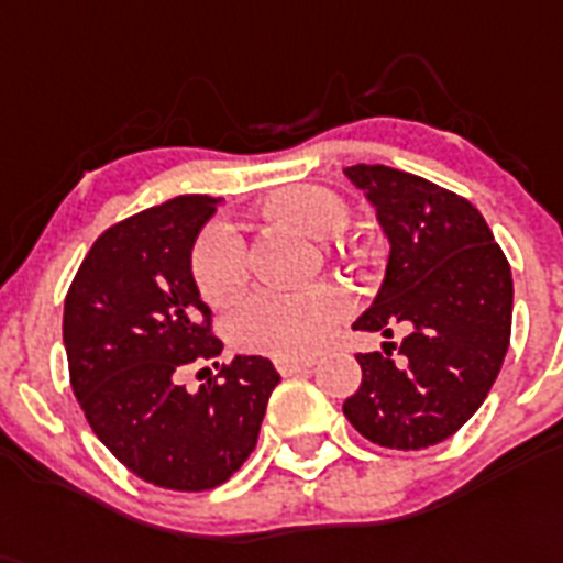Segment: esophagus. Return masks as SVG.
<instances>
[{
  "label": "esophagus",
  "instance_id": "1",
  "mask_svg": "<svg viewBox=\"0 0 563 563\" xmlns=\"http://www.w3.org/2000/svg\"><path fill=\"white\" fill-rule=\"evenodd\" d=\"M274 366L280 375H300V372H309L314 366V357H277Z\"/></svg>",
  "mask_w": 563,
  "mask_h": 563
}]
</instances>
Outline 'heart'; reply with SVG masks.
I'll list each match as a JSON object with an SVG mask.
<instances>
[{
	"label": "heart",
	"mask_w": 563,
	"mask_h": 563,
	"mask_svg": "<svg viewBox=\"0 0 563 563\" xmlns=\"http://www.w3.org/2000/svg\"><path fill=\"white\" fill-rule=\"evenodd\" d=\"M263 217L291 225L309 238H334L349 225V206L338 191L323 186H283L263 200ZM191 277L202 300L223 306L249 283L245 240L229 223L202 225L191 245ZM352 311V295L343 286L320 283L309 289H257L229 309L225 338L234 349L268 357H306L332 338L334 325Z\"/></svg>",
	"instance_id": "b5f03b06"
}]
</instances>
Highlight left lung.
<instances>
[{"instance_id":"obj_1","label":"left lung","mask_w":563,"mask_h":563,"mask_svg":"<svg viewBox=\"0 0 563 563\" xmlns=\"http://www.w3.org/2000/svg\"><path fill=\"white\" fill-rule=\"evenodd\" d=\"M389 238V266L357 332L406 323L404 343L354 354L363 380L343 404L363 438L418 452L464 427L493 389L512 332V272L466 197L389 165H349ZM399 349V363L390 349Z\"/></svg>"}]
</instances>
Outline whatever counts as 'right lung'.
Masks as SVG:
<instances>
[{"label":"right lung","instance_id":"right-lung-1","mask_svg":"<svg viewBox=\"0 0 563 563\" xmlns=\"http://www.w3.org/2000/svg\"><path fill=\"white\" fill-rule=\"evenodd\" d=\"M214 211L206 194H183L113 223L65 295L70 389L88 427L136 478L177 493L214 489L243 466L280 384L260 354L217 363L223 340L188 266ZM197 365L218 375L188 393L181 375Z\"/></svg>","mask_w":563,"mask_h":563}]
</instances>
